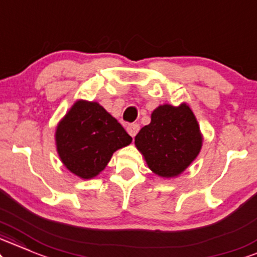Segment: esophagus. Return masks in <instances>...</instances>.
Instances as JSON below:
<instances>
[{"label": "esophagus", "instance_id": "1", "mask_svg": "<svg viewBox=\"0 0 257 257\" xmlns=\"http://www.w3.org/2000/svg\"><path fill=\"white\" fill-rule=\"evenodd\" d=\"M138 131H140V125L138 123H130L127 126V132L132 137H135L138 134Z\"/></svg>", "mask_w": 257, "mask_h": 257}]
</instances>
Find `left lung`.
<instances>
[{
  "mask_svg": "<svg viewBox=\"0 0 257 257\" xmlns=\"http://www.w3.org/2000/svg\"><path fill=\"white\" fill-rule=\"evenodd\" d=\"M135 144L154 173L171 178L185 171L196 159L202 136L189 105L164 104L153 111L152 122L138 132Z\"/></svg>",
  "mask_w": 257,
  "mask_h": 257,
  "instance_id": "8db88e82",
  "label": "left lung"
}]
</instances>
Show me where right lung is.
<instances>
[{"label":"right lung","instance_id":"right-lung-1","mask_svg":"<svg viewBox=\"0 0 257 257\" xmlns=\"http://www.w3.org/2000/svg\"><path fill=\"white\" fill-rule=\"evenodd\" d=\"M55 137L63 165L83 179L97 176L115 150L132 142L103 107L86 101L75 102L57 126Z\"/></svg>","mask_w":257,"mask_h":257}]
</instances>
